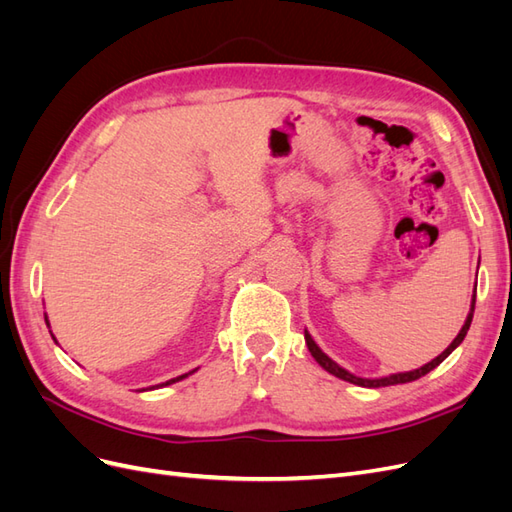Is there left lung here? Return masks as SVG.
Here are the masks:
<instances>
[{
  "label": "left lung",
  "instance_id": "left-lung-1",
  "mask_svg": "<svg viewBox=\"0 0 512 512\" xmlns=\"http://www.w3.org/2000/svg\"><path fill=\"white\" fill-rule=\"evenodd\" d=\"M474 305H476V284H474V294H472V303H470V312H468V318H466V322H463V327H461V331L457 333V337L453 339L451 344H448V348L442 352V354H438L436 359H431L429 363H425L423 367H418V369H412V371H397V374H389V376H382V378H359V376H354V374H350L348 369H344L342 365H337L331 356H327L324 354L322 350H320V346L314 342V337L307 333V329H305V344H307V348H309V352H312V356L316 359V363L322 367V369H327L329 374H333L335 378H342V380H346V382H350V384H356V386H365V389H380V386H393V384H406V382H412V380H418V378H423L425 374H429L431 369H436L448 354H451L461 342H463V337L468 335V329H470V324H472V316H474Z\"/></svg>",
  "mask_w": 512,
  "mask_h": 512
}]
</instances>
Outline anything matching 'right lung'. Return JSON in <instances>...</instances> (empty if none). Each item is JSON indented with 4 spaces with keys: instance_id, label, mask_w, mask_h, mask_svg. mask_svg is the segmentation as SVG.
<instances>
[{
    "instance_id": "add662e5",
    "label": "right lung",
    "mask_w": 512,
    "mask_h": 512,
    "mask_svg": "<svg viewBox=\"0 0 512 512\" xmlns=\"http://www.w3.org/2000/svg\"><path fill=\"white\" fill-rule=\"evenodd\" d=\"M44 320H46V327H51V324H49V318H46L44 316ZM51 337H53V333H51ZM55 339V337H53ZM55 342H57V339H55ZM194 371L196 369H192V371H188V374H183V376H177V378H170V380H166V382H162V384H156V386H151V389H162V386H168V384H175V382H179V380H183V378H188L190 374H194ZM145 391V389H143Z\"/></svg>"
}]
</instances>
